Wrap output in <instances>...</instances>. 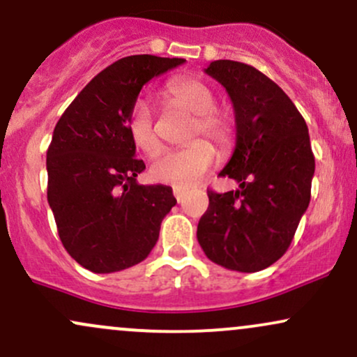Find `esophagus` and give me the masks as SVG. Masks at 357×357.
<instances>
[{
	"instance_id": "obj_1",
	"label": "esophagus",
	"mask_w": 357,
	"mask_h": 357,
	"mask_svg": "<svg viewBox=\"0 0 357 357\" xmlns=\"http://www.w3.org/2000/svg\"><path fill=\"white\" fill-rule=\"evenodd\" d=\"M173 195L176 199H178V203H183V197H184V191L181 188H173Z\"/></svg>"
}]
</instances>
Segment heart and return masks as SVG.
<instances>
[{
	"instance_id": "b5f03b06",
	"label": "heart",
	"mask_w": 357,
	"mask_h": 357,
	"mask_svg": "<svg viewBox=\"0 0 357 357\" xmlns=\"http://www.w3.org/2000/svg\"><path fill=\"white\" fill-rule=\"evenodd\" d=\"M167 98L179 108L196 114L190 131V139L204 135L220 148L227 149L234 141V124L229 116L216 109V94L208 84L195 78L171 81L166 89ZM128 130L132 144L139 151L154 154L161 148L156 119L151 102L139 98L132 105ZM218 160L216 149L206 139H196L186 148L161 153L151 165V176L156 181L191 188L208 173Z\"/></svg>"
}]
</instances>
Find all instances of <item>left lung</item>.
Returning <instances> with one entry per match:
<instances>
[{"mask_svg": "<svg viewBox=\"0 0 357 357\" xmlns=\"http://www.w3.org/2000/svg\"><path fill=\"white\" fill-rule=\"evenodd\" d=\"M204 73L233 102L236 146L220 176L239 188L208 191L197 241L213 263L256 273L284 255L309 206L314 156L307 126L287 94L256 68L218 59Z\"/></svg>", "mask_w": 357, "mask_h": 357, "instance_id": "obj_1", "label": "left lung"}]
</instances>
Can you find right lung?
<instances>
[{
    "instance_id": "obj_1",
    "label": "right lung",
    "mask_w": 357,
    "mask_h": 357,
    "mask_svg": "<svg viewBox=\"0 0 357 357\" xmlns=\"http://www.w3.org/2000/svg\"><path fill=\"white\" fill-rule=\"evenodd\" d=\"M183 58L136 54L118 59L84 86L56 123L46 153L48 203L64 249L98 274L148 257L165 216L176 204L162 184H137L128 123L143 86Z\"/></svg>"
}]
</instances>
